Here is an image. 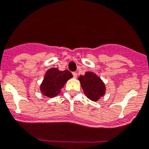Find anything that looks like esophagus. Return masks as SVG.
Segmentation results:
<instances>
[{
	"label": "esophagus",
	"mask_w": 149,
	"mask_h": 149,
	"mask_svg": "<svg viewBox=\"0 0 149 149\" xmlns=\"http://www.w3.org/2000/svg\"><path fill=\"white\" fill-rule=\"evenodd\" d=\"M72 74H73V77H74V78H76V77H77V72H72Z\"/></svg>",
	"instance_id": "34e87169"
}]
</instances>
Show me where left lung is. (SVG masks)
<instances>
[{
    "mask_svg": "<svg viewBox=\"0 0 149 149\" xmlns=\"http://www.w3.org/2000/svg\"><path fill=\"white\" fill-rule=\"evenodd\" d=\"M78 79L84 94L92 101H97L100 97L105 95V84L95 73L87 72L84 75H80Z\"/></svg>",
    "mask_w": 149,
    "mask_h": 149,
    "instance_id": "left-lung-1",
    "label": "left lung"
}]
</instances>
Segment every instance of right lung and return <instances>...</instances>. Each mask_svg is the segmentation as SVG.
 Segmentation results:
<instances>
[{
	"mask_svg": "<svg viewBox=\"0 0 149 149\" xmlns=\"http://www.w3.org/2000/svg\"><path fill=\"white\" fill-rule=\"evenodd\" d=\"M72 77L69 70L60 71L56 68H52L45 74L40 87V91L43 95L49 97L57 96L66 81Z\"/></svg>",
	"mask_w": 149,
	"mask_h": 149,
	"instance_id": "1",
	"label": "right lung"
}]
</instances>
